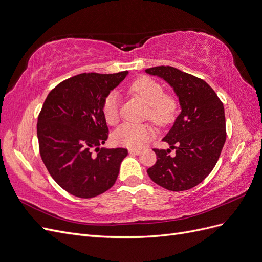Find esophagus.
<instances>
[{"label":"esophagus","instance_id":"1","mask_svg":"<svg viewBox=\"0 0 262 262\" xmlns=\"http://www.w3.org/2000/svg\"><path fill=\"white\" fill-rule=\"evenodd\" d=\"M128 153L132 154V156H139V154L141 153V151L140 150H136V149H129Z\"/></svg>","mask_w":262,"mask_h":262}]
</instances>
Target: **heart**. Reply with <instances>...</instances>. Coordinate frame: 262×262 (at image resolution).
Here are the masks:
<instances>
[{
	"mask_svg": "<svg viewBox=\"0 0 262 262\" xmlns=\"http://www.w3.org/2000/svg\"><path fill=\"white\" fill-rule=\"evenodd\" d=\"M133 93L149 105L148 116L157 124L169 123L177 109V102L171 96L164 95V90L150 77H140L132 85ZM120 96L118 93H111L106 97L102 113L105 121L109 124H115L119 120ZM153 135L149 125L124 123L116 128L112 135V140L115 144L130 149H137L148 141Z\"/></svg>",
	"mask_w": 262,
	"mask_h": 262,
	"instance_id": "heart-1",
	"label": "heart"
}]
</instances>
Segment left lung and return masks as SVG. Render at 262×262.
I'll return each instance as SVG.
<instances>
[{
	"label": "left lung",
	"instance_id": "obj_1",
	"mask_svg": "<svg viewBox=\"0 0 262 262\" xmlns=\"http://www.w3.org/2000/svg\"><path fill=\"white\" fill-rule=\"evenodd\" d=\"M175 92L181 112L163 138L167 150L153 151L157 163L147 172L152 181L169 191H185L198 186L214 169L226 142L224 104L214 90L196 76L169 66L147 69ZM177 154L169 156L170 149Z\"/></svg>",
	"mask_w": 262,
	"mask_h": 262
}]
</instances>
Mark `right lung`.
Here are the masks:
<instances>
[{"label": "right lung", "instance_id": "right-lung-1", "mask_svg": "<svg viewBox=\"0 0 262 262\" xmlns=\"http://www.w3.org/2000/svg\"><path fill=\"white\" fill-rule=\"evenodd\" d=\"M127 75L77 74L58 84L44 101L36 126L41 158L53 179L74 196L99 195L119 176L128 152L101 147L108 139L102 105Z\"/></svg>", "mask_w": 262, "mask_h": 262}]
</instances>
